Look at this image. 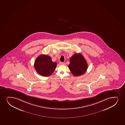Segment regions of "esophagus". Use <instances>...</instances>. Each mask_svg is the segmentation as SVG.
I'll return each instance as SVG.
<instances>
[{"label": "esophagus", "instance_id": "34e87169", "mask_svg": "<svg viewBox=\"0 0 125 125\" xmlns=\"http://www.w3.org/2000/svg\"><path fill=\"white\" fill-rule=\"evenodd\" d=\"M65 63H64V62H59V64L60 65H65Z\"/></svg>", "mask_w": 125, "mask_h": 125}]
</instances>
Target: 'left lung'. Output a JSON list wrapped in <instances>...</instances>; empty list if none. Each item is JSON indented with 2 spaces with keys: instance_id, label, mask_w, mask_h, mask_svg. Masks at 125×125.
Masks as SVG:
<instances>
[{
  "instance_id": "8db88e82",
  "label": "left lung",
  "mask_w": 125,
  "mask_h": 125,
  "mask_svg": "<svg viewBox=\"0 0 125 125\" xmlns=\"http://www.w3.org/2000/svg\"><path fill=\"white\" fill-rule=\"evenodd\" d=\"M69 62L68 67L74 76H81L87 71L88 65L84 56L81 53L74 54L71 57Z\"/></svg>"
}]
</instances>
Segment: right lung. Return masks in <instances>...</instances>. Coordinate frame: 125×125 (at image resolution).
Instances as JSON below:
<instances>
[{"instance_id":"obj_1","label":"right lung","mask_w":125,"mask_h":125,"mask_svg":"<svg viewBox=\"0 0 125 125\" xmlns=\"http://www.w3.org/2000/svg\"><path fill=\"white\" fill-rule=\"evenodd\" d=\"M57 63L52 61L50 56L41 55L36 59L34 67L35 70L40 75L48 76L51 75L56 67Z\"/></svg>"}]
</instances>
